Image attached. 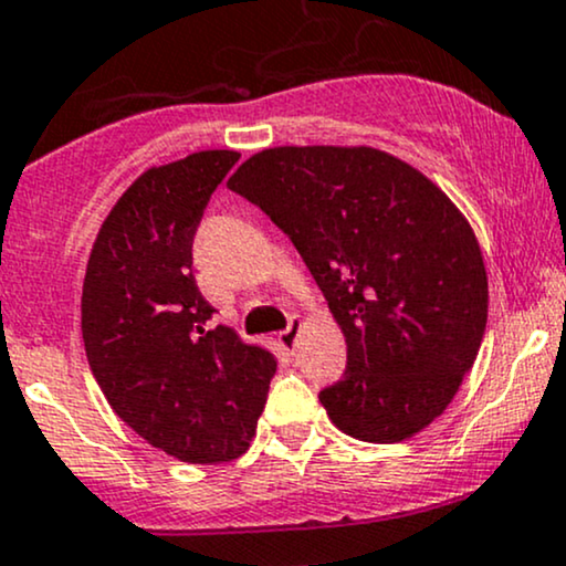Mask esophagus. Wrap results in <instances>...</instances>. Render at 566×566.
I'll list each match as a JSON object with an SVG mask.
<instances>
[{"label":"esophagus","mask_w":566,"mask_h":566,"mask_svg":"<svg viewBox=\"0 0 566 566\" xmlns=\"http://www.w3.org/2000/svg\"><path fill=\"white\" fill-rule=\"evenodd\" d=\"M297 329H301V319H295V316H292L287 327H284L282 333H279V343H282V346L287 348V350H290L292 346H295V340H297Z\"/></svg>","instance_id":"1"}]
</instances>
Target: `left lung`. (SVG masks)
<instances>
[{"instance_id":"left-lung-1","label":"left lung","mask_w":566,"mask_h":566,"mask_svg":"<svg viewBox=\"0 0 566 566\" xmlns=\"http://www.w3.org/2000/svg\"><path fill=\"white\" fill-rule=\"evenodd\" d=\"M229 188L274 220L348 346L322 388L348 437L401 441L444 412L486 327V271L469 220L426 175L378 148H265Z\"/></svg>"}]
</instances>
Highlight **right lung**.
<instances>
[{"mask_svg":"<svg viewBox=\"0 0 566 566\" xmlns=\"http://www.w3.org/2000/svg\"><path fill=\"white\" fill-rule=\"evenodd\" d=\"M237 151L151 167L103 220L82 290V337L108 405L184 463L239 458L276 373L223 324L193 279V233Z\"/></svg>","mask_w":566,"mask_h":566,"instance_id":"right-lung-1","label":"right lung"}]
</instances>
